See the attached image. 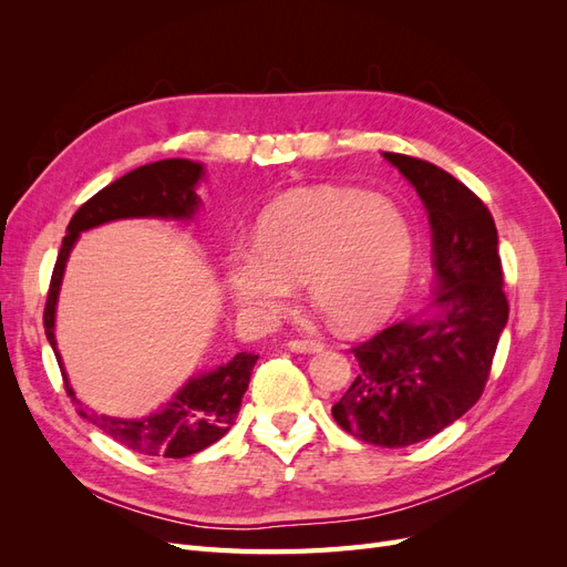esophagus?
<instances>
[{
	"mask_svg": "<svg viewBox=\"0 0 567 567\" xmlns=\"http://www.w3.org/2000/svg\"><path fill=\"white\" fill-rule=\"evenodd\" d=\"M321 342L317 340H305V338H293L288 340V350L290 352H300V354H312V352H321Z\"/></svg>",
	"mask_w": 567,
	"mask_h": 567,
	"instance_id": "34e87169",
	"label": "esophagus"
}]
</instances>
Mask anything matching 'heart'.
<instances>
[{
    "instance_id": "heart-1",
    "label": "heart",
    "mask_w": 567,
    "mask_h": 567,
    "mask_svg": "<svg viewBox=\"0 0 567 567\" xmlns=\"http://www.w3.org/2000/svg\"><path fill=\"white\" fill-rule=\"evenodd\" d=\"M416 238L388 196L359 188H298L271 203L255 244L229 248L225 277L234 302L252 317H277L305 281L317 310L340 331H362L400 302Z\"/></svg>"
}]
</instances>
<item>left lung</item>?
<instances>
[{
	"mask_svg": "<svg viewBox=\"0 0 567 567\" xmlns=\"http://www.w3.org/2000/svg\"><path fill=\"white\" fill-rule=\"evenodd\" d=\"M414 184L433 231L437 315L404 319L352 348L359 375L333 404L342 431L375 447H409L480 400L508 321L494 219L442 167L383 153Z\"/></svg>",
	"mask_w": 567,
	"mask_h": 567,
	"instance_id": "obj_1",
	"label": "left lung"
}]
</instances>
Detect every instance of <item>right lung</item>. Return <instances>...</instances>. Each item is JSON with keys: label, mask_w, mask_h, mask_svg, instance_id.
Instances as JSON below:
<instances>
[{"label": "right lung", "mask_w": 567, "mask_h": 567, "mask_svg": "<svg viewBox=\"0 0 567 567\" xmlns=\"http://www.w3.org/2000/svg\"><path fill=\"white\" fill-rule=\"evenodd\" d=\"M203 177V165L184 158L158 161L132 169L125 177L115 179L106 188H101L87 203H82L65 229L63 244L56 257L54 271L44 302V333L56 362L63 373L68 398L78 406V414L94 423L117 444L146 456L184 458L192 456L213 442L225 437L234 425L241 400L250 383V373L257 362L255 352H238L231 362L210 373H198L175 394L173 402L146 419H113L96 414L75 398L73 388L68 385L61 357L56 350L54 315L59 288L63 279L65 260L71 255L80 231L104 225L113 219L127 217H175L188 219L200 198L196 196V184Z\"/></svg>", "instance_id": "right-lung-1"}]
</instances>
